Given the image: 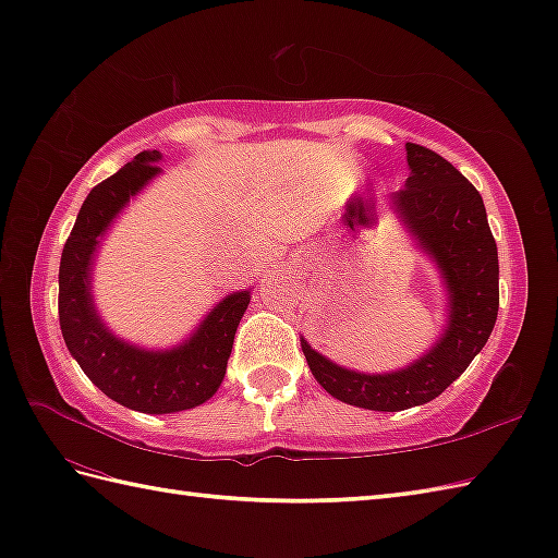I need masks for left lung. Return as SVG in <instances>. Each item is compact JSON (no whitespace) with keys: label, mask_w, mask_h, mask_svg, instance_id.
Listing matches in <instances>:
<instances>
[{"label":"left lung","mask_w":558,"mask_h":558,"mask_svg":"<svg viewBox=\"0 0 558 558\" xmlns=\"http://www.w3.org/2000/svg\"><path fill=\"white\" fill-rule=\"evenodd\" d=\"M407 163L412 173L392 204L446 281L448 329L412 366L383 375L337 366L301 337L315 380L337 400L373 412H402L436 400L484 349L498 315V250L482 195L422 144L407 142Z\"/></svg>","instance_id":"8db88e82"}]
</instances>
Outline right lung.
<instances>
[{"mask_svg": "<svg viewBox=\"0 0 558 558\" xmlns=\"http://www.w3.org/2000/svg\"><path fill=\"white\" fill-rule=\"evenodd\" d=\"M158 158V151L136 154L88 192L62 250L57 308L66 349L100 392L134 412L173 414L199 407L219 390L250 291L226 295L187 342L168 351L132 347L100 323L90 299V257L130 197L161 173Z\"/></svg>", "mask_w": 558, "mask_h": 558, "instance_id": "add662e5", "label": "right lung"}]
</instances>
